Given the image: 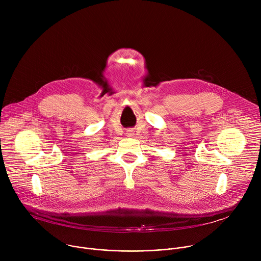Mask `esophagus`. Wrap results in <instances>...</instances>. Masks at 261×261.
<instances>
[{
  "instance_id": "esophagus-1",
  "label": "esophagus",
  "mask_w": 261,
  "mask_h": 261,
  "mask_svg": "<svg viewBox=\"0 0 261 261\" xmlns=\"http://www.w3.org/2000/svg\"><path fill=\"white\" fill-rule=\"evenodd\" d=\"M127 134H128V136H132V134H133V133H132L131 131H129Z\"/></svg>"
}]
</instances>
